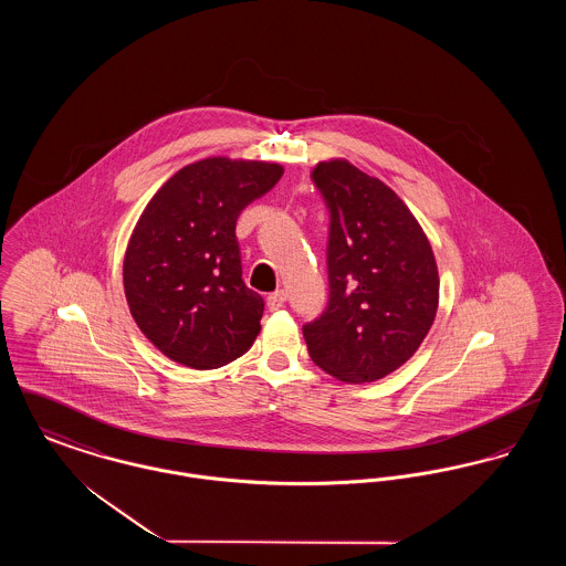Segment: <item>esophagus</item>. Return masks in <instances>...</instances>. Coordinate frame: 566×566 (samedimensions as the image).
<instances>
[{
  "instance_id": "esophagus-1",
  "label": "esophagus",
  "mask_w": 566,
  "mask_h": 566,
  "mask_svg": "<svg viewBox=\"0 0 566 566\" xmlns=\"http://www.w3.org/2000/svg\"><path fill=\"white\" fill-rule=\"evenodd\" d=\"M284 303H286V293L284 291H275V293H271L268 296V307H270L271 312L284 307Z\"/></svg>"
}]
</instances>
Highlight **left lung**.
Listing matches in <instances>:
<instances>
[{"label":"left lung","instance_id":"left-lung-1","mask_svg":"<svg viewBox=\"0 0 566 566\" xmlns=\"http://www.w3.org/2000/svg\"><path fill=\"white\" fill-rule=\"evenodd\" d=\"M312 180L331 212L328 305L303 326L312 360L342 381H376L407 363L431 331L439 273L403 199L346 159Z\"/></svg>","mask_w":566,"mask_h":566}]
</instances>
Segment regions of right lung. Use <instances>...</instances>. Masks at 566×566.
<instances>
[{
    "label": "right lung",
    "instance_id": "add662e5",
    "mask_svg": "<svg viewBox=\"0 0 566 566\" xmlns=\"http://www.w3.org/2000/svg\"><path fill=\"white\" fill-rule=\"evenodd\" d=\"M282 174L277 163L210 157L176 171L144 208L123 284L139 331L167 358L216 369L254 344L265 303L243 284L235 222Z\"/></svg>",
    "mask_w": 566,
    "mask_h": 566
}]
</instances>
